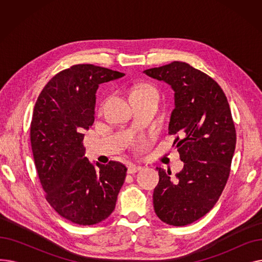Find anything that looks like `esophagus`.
<instances>
[{"label": "esophagus", "instance_id": "obj_1", "mask_svg": "<svg viewBox=\"0 0 262 262\" xmlns=\"http://www.w3.org/2000/svg\"><path fill=\"white\" fill-rule=\"evenodd\" d=\"M142 169V167L141 166H137V164H129L128 166V170H127V173H129V174H134V173H136V172H138V171H140Z\"/></svg>", "mask_w": 262, "mask_h": 262}]
</instances>
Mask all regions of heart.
Instances as JSON below:
<instances>
[{
    "label": "heart",
    "mask_w": 262,
    "mask_h": 262,
    "mask_svg": "<svg viewBox=\"0 0 262 262\" xmlns=\"http://www.w3.org/2000/svg\"><path fill=\"white\" fill-rule=\"evenodd\" d=\"M137 92H155V93H157L158 94V90L154 87V86H150V85H141V86H137L134 90H133V92H132V94L133 93H137ZM144 142V140L143 139H136L135 141H134V145H136V146H139L140 144H142Z\"/></svg>",
    "instance_id": "obj_1"
}]
</instances>
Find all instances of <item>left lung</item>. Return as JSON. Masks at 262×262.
<instances>
[{
    "label": "left lung",
    "instance_id": "left-lung-1",
    "mask_svg": "<svg viewBox=\"0 0 262 262\" xmlns=\"http://www.w3.org/2000/svg\"><path fill=\"white\" fill-rule=\"evenodd\" d=\"M144 73L175 92L169 134L185 162L175 183L171 171L158 169L154 209L162 222L185 226L209 212L222 194L236 147L235 124L222 88L189 63L173 61Z\"/></svg>",
    "mask_w": 262,
    "mask_h": 262
}]
</instances>
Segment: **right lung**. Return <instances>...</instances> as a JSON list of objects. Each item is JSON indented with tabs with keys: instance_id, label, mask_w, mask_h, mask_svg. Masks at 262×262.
<instances>
[{
	"instance_id": "add662e5",
	"label": "right lung",
	"mask_w": 262,
	"mask_h": 262,
	"mask_svg": "<svg viewBox=\"0 0 262 262\" xmlns=\"http://www.w3.org/2000/svg\"><path fill=\"white\" fill-rule=\"evenodd\" d=\"M124 75L74 64L52 77L35 104L31 144L40 184L54 210L78 225L98 224L112 214L125 181L123 163L93 166L82 143V132L94 122L99 85Z\"/></svg>"
}]
</instances>
